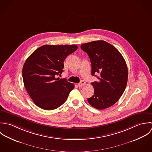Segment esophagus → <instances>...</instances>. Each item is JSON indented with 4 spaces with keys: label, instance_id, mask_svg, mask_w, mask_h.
Listing matches in <instances>:
<instances>
[{
    "label": "esophagus",
    "instance_id": "esophagus-1",
    "mask_svg": "<svg viewBox=\"0 0 152 152\" xmlns=\"http://www.w3.org/2000/svg\"><path fill=\"white\" fill-rule=\"evenodd\" d=\"M85 85H86V82H85L84 80H82V81L78 84V86H80V87H82V86H84Z\"/></svg>",
    "mask_w": 152,
    "mask_h": 152
}]
</instances>
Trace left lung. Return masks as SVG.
Wrapping results in <instances>:
<instances>
[{
  "mask_svg": "<svg viewBox=\"0 0 152 152\" xmlns=\"http://www.w3.org/2000/svg\"><path fill=\"white\" fill-rule=\"evenodd\" d=\"M82 50L88 53L91 64V75L100 74L99 80L91 83L94 94L88 99L97 109H104L116 103L124 91L128 78L127 67L119 50L103 40L82 44Z\"/></svg>",
  "mask_w": 152,
  "mask_h": 152,
  "instance_id": "1",
  "label": "left lung"
}]
</instances>
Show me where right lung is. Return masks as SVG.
Returning <instances> with one entry per match:
<instances>
[{
	"label": "right lung",
	"mask_w": 152,
	"mask_h": 152,
	"mask_svg": "<svg viewBox=\"0 0 152 152\" xmlns=\"http://www.w3.org/2000/svg\"><path fill=\"white\" fill-rule=\"evenodd\" d=\"M77 49L75 45H46L35 50L25 61L22 69L23 83L36 106L50 110L65 102L75 86L56 77L63 72L65 59Z\"/></svg>",
	"instance_id": "right-lung-1"
}]
</instances>
